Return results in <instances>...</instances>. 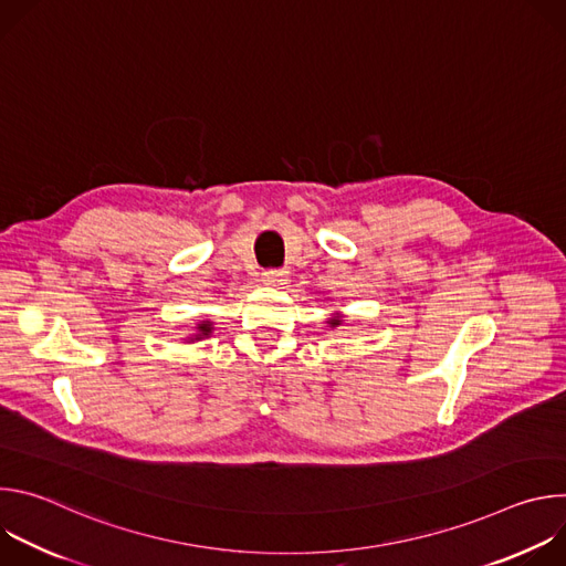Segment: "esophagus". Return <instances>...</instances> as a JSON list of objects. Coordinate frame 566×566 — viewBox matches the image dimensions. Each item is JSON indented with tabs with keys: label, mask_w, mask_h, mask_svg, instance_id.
Returning <instances> with one entry per match:
<instances>
[{
	"label": "esophagus",
	"mask_w": 566,
	"mask_h": 566,
	"mask_svg": "<svg viewBox=\"0 0 566 566\" xmlns=\"http://www.w3.org/2000/svg\"><path fill=\"white\" fill-rule=\"evenodd\" d=\"M262 282L266 286H282V284H286V271H275V269L264 271L262 273Z\"/></svg>",
	"instance_id": "esophagus-1"
}]
</instances>
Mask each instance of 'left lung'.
I'll use <instances>...</instances> for the list:
<instances>
[{
  "label": "left lung",
  "instance_id": "left-lung-1",
  "mask_svg": "<svg viewBox=\"0 0 566 566\" xmlns=\"http://www.w3.org/2000/svg\"><path fill=\"white\" fill-rule=\"evenodd\" d=\"M340 322H343V319H340V315H334V317H329V325H332V327H338Z\"/></svg>",
  "mask_w": 566,
  "mask_h": 566
}]
</instances>
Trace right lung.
I'll return each mask as SVG.
<instances>
[{
  "instance_id": "1",
  "label": "right lung",
  "mask_w": 566,
  "mask_h": 566,
  "mask_svg": "<svg viewBox=\"0 0 566 566\" xmlns=\"http://www.w3.org/2000/svg\"><path fill=\"white\" fill-rule=\"evenodd\" d=\"M212 334V322L210 319H203L197 325V334L190 338V340H201V338H208Z\"/></svg>"
}]
</instances>
